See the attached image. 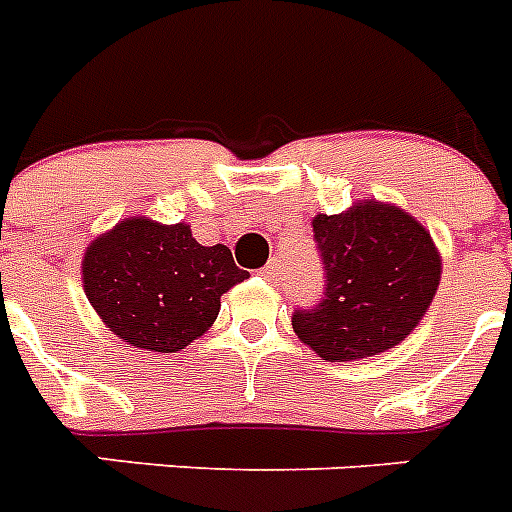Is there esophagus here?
I'll use <instances>...</instances> for the list:
<instances>
[{"label":"esophagus","mask_w":512,"mask_h":512,"mask_svg":"<svg viewBox=\"0 0 512 512\" xmlns=\"http://www.w3.org/2000/svg\"><path fill=\"white\" fill-rule=\"evenodd\" d=\"M281 273H283V262H281V257H270L268 265H265V268H262V275H265V278H268V281H278V278H281Z\"/></svg>","instance_id":"esophagus-1"}]
</instances>
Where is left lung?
Listing matches in <instances>:
<instances>
[{"label":"left lung","mask_w":512,"mask_h":512,"mask_svg":"<svg viewBox=\"0 0 512 512\" xmlns=\"http://www.w3.org/2000/svg\"><path fill=\"white\" fill-rule=\"evenodd\" d=\"M311 226L327 283L317 306L293 311L296 335L332 363L394 348L415 330L441 283L430 231L379 201L337 216L317 213Z\"/></svg>","instance_id":"left-lung-1"}]
</instances>
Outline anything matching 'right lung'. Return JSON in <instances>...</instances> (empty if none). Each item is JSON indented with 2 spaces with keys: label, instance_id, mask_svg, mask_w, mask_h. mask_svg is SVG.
I'll return each mask as SVG.
<instances>
[{
  "label": "right lung",
  "instance_id": "right-lung-1",
  "mask_svg": "<svg viewBox=\"0 0 512 512\" xmlns=\"http://www.w3.org/2000/svg\"><path fill=\"white\" fill-rule=\"evenodd\" d=\"M250 278L226 244L203 247L188 224L146 216L115 224L87 247L84 293L110 332L133 348L177 353L216 322L221 296Z\"/></svg>",
  "mask_w": 512,
  "mask_h": 512
}]
</instances>
